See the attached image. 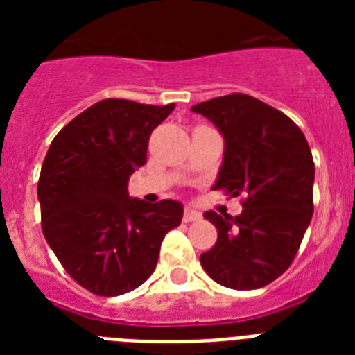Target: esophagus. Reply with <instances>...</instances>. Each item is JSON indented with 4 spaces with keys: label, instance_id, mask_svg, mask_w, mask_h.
Returning <instances> with one entry per match:
<instances>
[{
    "label": "esophagus",
    "instance_id": "1",
    "mask_svg": "<svg viewBox=\"0 0 355 355\" xmlns=\"http://www.w3.org/2000/svg\"><path fill=\"white\" fill-rule=\"evenodd\" d=\"M184 223H191V221H199L200 214L197 210H191V208H186L184 210Z\"/></svg>",
    "mask_w": 355,
    "mask_h": 355
}]
</instances>
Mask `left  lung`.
Returning <instances> with one entry per match:
<instances>
[{"label": "left lung", "mask_w": 355, "mask_h": 355, "mask_svg": "<svg viewBox=\"0 0 355 355\" xmlns=\"http://www.w3.org/2000/svg\"><path fill=\"white\" fill-rule=\"evenodd\" d=\"M191 110L225 138L214 189L245 197L239 216L205 214L217 241L200 254V265L221 286L259 289L289 269L313 216L308 139L286 114L247 94L216 97Z\"/></svg>", "instance_id": "obj_1"}]
</instances>
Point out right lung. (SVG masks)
<instances>
[{
  "label": "right lung",
  "instance_id": "obj_1",
  "mask_svg": "<svg viewBox=\"0 0 355 355\" xmlns=\"http://www.w3.org/2000/svg\"><path fill=\"white\" fill-rule=\"evenodd\" d=\"M175 105L103 99L66 125L49 145L38 200L42 232L79 286L118 297L141 286L160 245L182 221L178 200L128 197V178L147 162L150 132Z\"/></svg>",
  "mask_w": 355,
  "mask_h": 355
}]
</instances>
